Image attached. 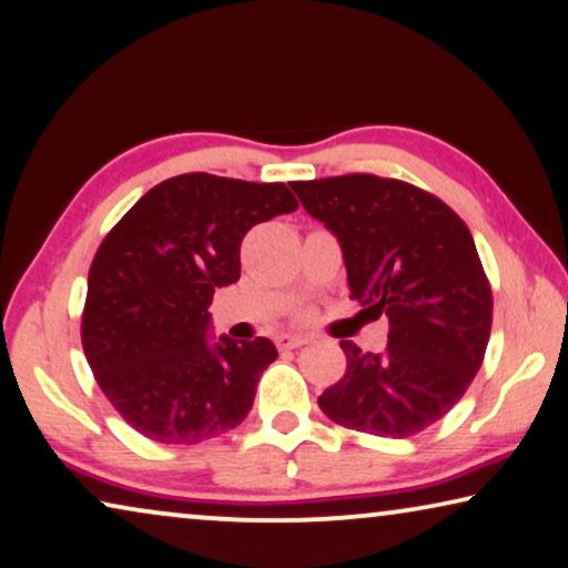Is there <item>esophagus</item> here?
<instances>
[{"label":"esophagus","mask_w":568,"mask_h":568,"mask_svg":"<svg viewBox=\"0 0 568 568\" xmlns=\"http://www.w3.org/2000/svg\"><path fill=\"white\" fill-rule=\"evenodd\" d=\"M307 343H310V339L304 335H282V337H278V347H282V351H296V347H302Z\"/></svg>","instance_id":"esophagus-1"}]
</instances>
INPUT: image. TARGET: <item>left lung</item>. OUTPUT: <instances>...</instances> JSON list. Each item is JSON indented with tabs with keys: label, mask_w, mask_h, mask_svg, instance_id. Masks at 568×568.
Listing matches in <instances>:
<instances>
[{
	"label": "left lung",
	"mask_w": 568,
	"mask_h": 568,
	"mask_svg": "<svg viewBox=\"0 0 568 568\" xmlns=\"http://www.w3.org/2000/svg\"><path fill=\"white\" fill-rule=\"evenodd\" d=\"M337 235L351 300L388 317L383 353L339 339L345 375L317 398L345 429L406 439L449 412L479 371L493 290L473 233L439 197L378 174L292 182Z\"/></svg>",
	"instance_id": "obj_1"
}]
</instances>
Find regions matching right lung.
I'll return each mask as SVG.
<instances>
[{
  "label": "right lung",
  "instance_id": "1",
  "mask_svg": "<svg viewBox=\"0 0 568 568\" xmlns=\"http://www.w3.org/2000/svg\"><path fill=\"white\" fill-rule=\"evenodd\" d=\"M296 207L284 182L190 172L154 185L103 239L83 353L103 396L146 439L195 444L251 412L276 347L266 337L211 343L207 307L239 282L243 235Z\"/></svg>",
  "mask_w": 568,
  "mask_h": 568
}]
</instances>
